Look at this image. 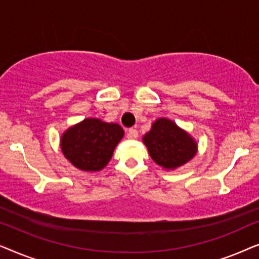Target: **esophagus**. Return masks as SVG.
Here are the masks:
<instances>
[{
	"label": "esophagus",
	"mask_w": 259,
	"mask_h": 259,
	"mask_svg": "<svg viewBox=\"0 0 259 259\" xmlns=\"http://www.w3.org/2000/svg\"><path fill=\"white\" fill-rule=\"evenodd\" d=\"M127 137L128 138H137L138 137V131L137 128H128V131H127Z\"/></svg>",
	"instance_id": "34e87169"
}]
</instances>
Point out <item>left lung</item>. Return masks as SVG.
Wrapping results in <instances>:
<instances>
[{
  "label": "left lung",
  "mask_w": 259,
  "mask_h": 259,
  "mask_svg": "<svg viewBox=\"0 0 259 259\" xmlns=\"http://www.w3.org/2000/svg\"><path fill=\"white\" fill-rule=\"evenodd\" d=\"M143 141L155 164L166 169L183 166L197 153V143L193 138L166 118L155 120Z\"/></svg>",
  "instance_id": "8db88e82"
}]
</instances>
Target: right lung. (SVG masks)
<instances>
[{"label":"right lung","instance_id":"1","mask_svg":"<svg viewBox=\"0 0 259 259\" xmlns=\"http://www.w3.org/2000/svg\"><path fill=\"white\" fill-rule=\"evenodd\" d=\"M122 137L123 130L118 123L88 118L69 127L60 143L63 155L76 168L97 172L108 164Z\"/></svg>","mask_w":259,"mask_h":259}]
</instances>
